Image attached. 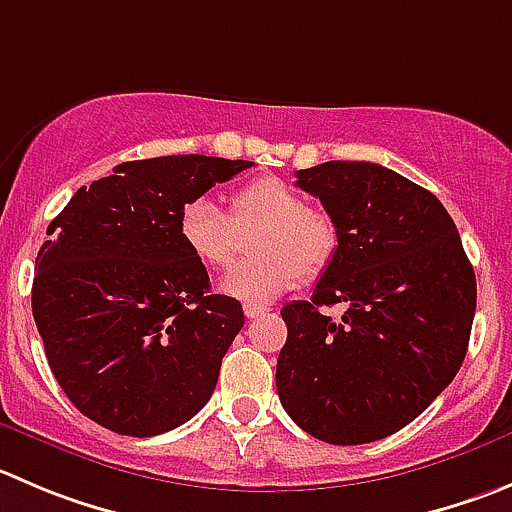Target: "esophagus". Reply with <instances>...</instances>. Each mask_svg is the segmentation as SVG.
Returning <instances> with one entry per match:
<instances>
[{"mask_svg":"<svg viewBox=\"0 0 512 512\" xmlns=\"http://www.w3.org/2000/svg\"><path fill=\"white\" fill-rule=\"evenodd\" d=\"M266 306L264 304H243V314L248 316V319H259V316L266 314Z\"/></svg>","mask_w":512,"mask_h":512,"instance_id":"esophagus-1","label":"esophagus"}]
</instances>
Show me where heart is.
<instances>
[{"label":"heart","mask_w":512,"mask_h":512,"mask_svg":"<svg viewBox=\"0 0 512 512\" xmlns=\"http://www.w3.org/2000/svg\"><path fill=\"white\" fill-rule=\"evenodd\" d=\"M251 236L243 261L221 281L233 299L271 301L304 279H316L332 264L339 246L337 223L306 203L294 186L274 175L253 178L228 196V213L211 198H193L178 216V238L206 269H226L236 256L238 233Z\"/></svg>","instance_id":"heart-1"}]
</instances>
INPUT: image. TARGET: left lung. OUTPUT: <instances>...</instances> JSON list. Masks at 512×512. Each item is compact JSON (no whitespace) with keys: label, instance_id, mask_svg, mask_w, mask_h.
Instances as JSON below:
<instances>
[{"label":"left lung","instance_id":"obj_1","mask_svg":"<svg viewBox=\"0 0 512 512\" xmlns=\"http://www.w3.org/2000/svg\"><path fill=\"white\" fill-rule=\"evenodd\" d=\"M296 186L337 223L309 301L281 309L276 389L291 420L332 445L382 440L455 379L478 301L475 271L437 196L377 163L329 160ZM344 303L334 322L320 309Z\"/></svg>","mask_w":512,"mask_h":512}]
</instances>
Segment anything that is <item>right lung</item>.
I'll list each match as a JSON object with an SVG mask.
<instances>
[{
    "label": "right lung",
    "instance_id": "right-lung-1",
    "mask_svg": "<svg viewBox=\"0 0 512 512\" xmlns=\"http://www.w3.org/2000/svg\"><path fill=\"white\" fill-rule=\"evenodd\" d=\"M251 165L208 155L130 160L82 186L50 223L32 314L52 374L92 422L153 437L211 399L243 309L211 294L206 266L180 243L178 216Z\"/></svg>",
    "mask_w": 512,
    "mask_h": 512
}]
</instances>
